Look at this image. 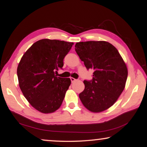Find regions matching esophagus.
<instances>
[{
	"label": "esophagus",
	"mask_w": 147,
	"mask_h": 147,
	"mask_svg": "<svg viewBox=\"0 0 147 147\" xmlns=\"http://www.w3.org/2000/svg\"><path fill=\"white\" fill-rule=\"evenodd\" d=\"M70 79H71V82H72V83H73V82H76V80L75 78H72V77H71Z\"/></svg>",
	"instance_id": "esophagus-1"
}]
</instances>
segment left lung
I'll list each match as a JSON object with an SVG mask.
<instances>
[{
  "label": "left lung",
  "instance_id": "8db88e82",
  "mask_svg": "<svg viewBox=\"0 0 147 147\" xmlns=\"http://www.w3.org/2000/svg\"><path fill=\"white\" fill-rule=\"evenodd\" d=\"M75 51L87 69H93L91 81L84 80L85 89L79 94L89 111L99 113L114 105L125 88L127 68L117 49L110 42H76Z\"/></svg>",
  "mask_w": 147,
  "mask_h": 147
}]
</instances>
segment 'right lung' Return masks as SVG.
Here are the masks:
<instances>
[{
	"mask_svg": "<svg viewBox=\"0 0 147 147\" xmlns=\"http://www.w3.org/2000/svg\"><path fill=\"white\" fill-rule=\"evenodd\" d=\"M73 42L43 39L34 42L22 57L17 68L20 88L32 107L50 113L60 107L70 78L57 77Z\"/></svg>",
	"mask_w": 147,
	"mask_h": 147,
	"instance_id": "add662e5",
	"label": "right lung"
}]
</instances>
